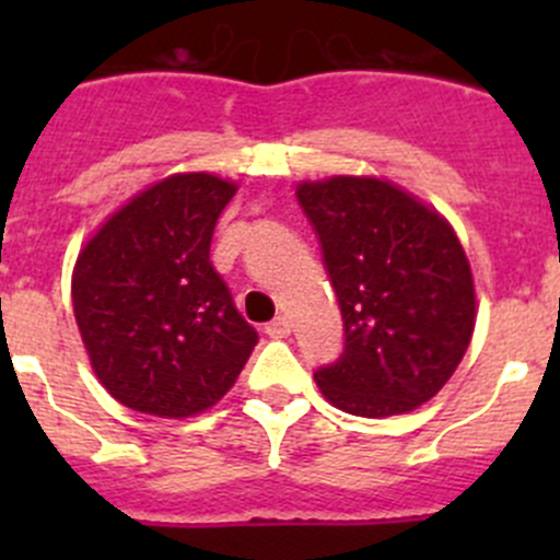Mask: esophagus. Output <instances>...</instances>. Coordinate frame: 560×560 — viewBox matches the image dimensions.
I'll use <instances>...</instances> for the list:
<instances>
[{
  "mask_svg": "<svg viewBox=\"0 0 560 560\" xmlns=\"http://www.w3.org/2000/svg\"><path fill=\"white\" fill-rule=\"evenodd\" d=\"M292 330V322L287 319V316H276V319H270L268 325H265V332H268L270 338H287Z\"/></svg>",
  "mask_w": 560,
  "mask_h": 560,
  "instance_id": "34e87169",
  "label": "esophagus"
}]
</instances>
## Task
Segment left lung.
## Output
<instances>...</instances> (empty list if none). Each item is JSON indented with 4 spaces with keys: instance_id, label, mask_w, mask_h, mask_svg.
<instances>
[{
    "instance_id": "left-lung-1",
    "label": "left lung",
    "mask_w": 560,
    "mask_h": 560,
    "mask_svg": "<svg viewBox=\"0 0 560 560\" xmlns=\"http://www.w3.org/2000/svg\"><path fill=\"white\" fill-rule=\"evenodd\" d=\"M343 319V352L314 371L322 395L358 417H393L431 400L466 354L477 319L471 265L439 211L389 180H303Z\"/></svg>"
}]
</instances>
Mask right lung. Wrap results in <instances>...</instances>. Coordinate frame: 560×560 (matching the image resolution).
Segmentation results:
<instances>
[{
  "instance_id": "1",
  "label": "right lung",
  "mask_w": 560,
  "mask_h": 560,
  "mask_svg": "<svg viewBox=\"0 0 560 560\" xmlns=\"http://www.w3.org/2000/svg\"><path fill=\"white\" fill-rule=\"evenodd\" d=\"M238 186L175 173L97 230L72 270V308L92 369L118 404L200 415L235 385L257 330L211 265L219 213Z\"/></svg>"
}]
</instances>
